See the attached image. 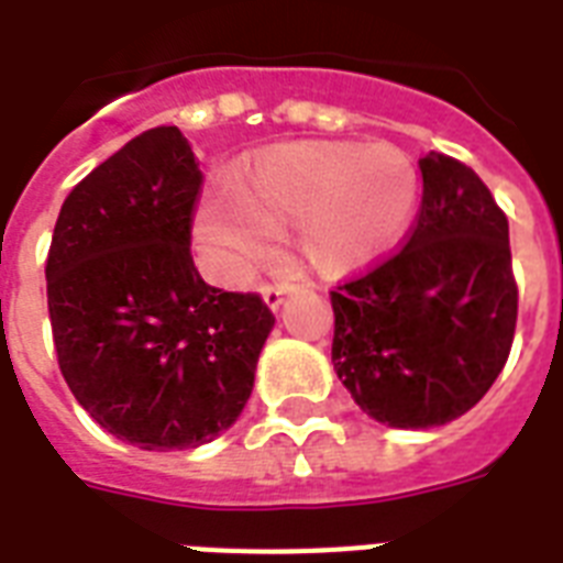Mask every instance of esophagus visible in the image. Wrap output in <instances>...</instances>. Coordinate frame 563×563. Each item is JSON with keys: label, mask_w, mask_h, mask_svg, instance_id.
Returning <instances> with one entry per match:
<instances>
[{"label": "esophagus", "mask_w": 563, "mask_h": 563, "mask_svg": "<svg viewBox=\"0 0 563 563\" xmlns=\"http://www.w3.org/2000/svg\"><path fill=\"white\" fill-rule=\"evenodd\" d=\"M286 295H289V289L286 286H265L263 289V300H265V307L272 309H280V303L286 300Z\"/></svg>", "instance_id": "obj_1"}]
</instances>
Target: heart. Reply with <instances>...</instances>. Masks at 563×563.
I'll return each mask as SVG.
<instances>
[{"label":"heart","mask_w":563,"mask_h":563,"mask_svg":"<svg viewBox=\"0 0 563 563\" xmlns=\"http://www.w3.org/2000/svg\"><path fill=\"white\" fill-rule=\"evenodd\" d=\"M420 198L418 166L388 143H295L256 154L233 192H210L195 236L212 274L242 283L272 254V230H289L321 274L379 263L409 233Z\"/></svg>","instance_id":"heart-1"}]
</instances>
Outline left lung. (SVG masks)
Segmentation results:
<instances>
[{
  "label": "left lung",
  "mask_w": 563,
  "mask_h": 563,
  "mask_svg": "<svg viewBox=\"0 0 563 563\" xmlns=\"http://www.w3.org/2000/svg\"><path fill=\"white\" fill-rule=\"evenodd\" d=\"M423 198L400 254L330 291L333 368L368 418L432 429L488 394L515 342L508 219L479 175L418 161Z\"/></svg>",
  "instance_id": "1"
}]
</instances>
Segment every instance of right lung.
Here are the masks:
<instances>
[{"label": "right lung", "instance_id": "obj_1", "mask_svg": "<svg viewBox=\"0 0 563 563\" xmlns=\"http://www.w3.org/2000/svg\"><path fill=\"white\" fill-rule=\"evenodd\" d=\"M201 169L175 125L143 131L66 195L46 260L57 365L101 429L195 450L236 423L274 327L189 254Z\"/></svg>", "mask_w": 563, "mask_h": 563}]
</instances>
